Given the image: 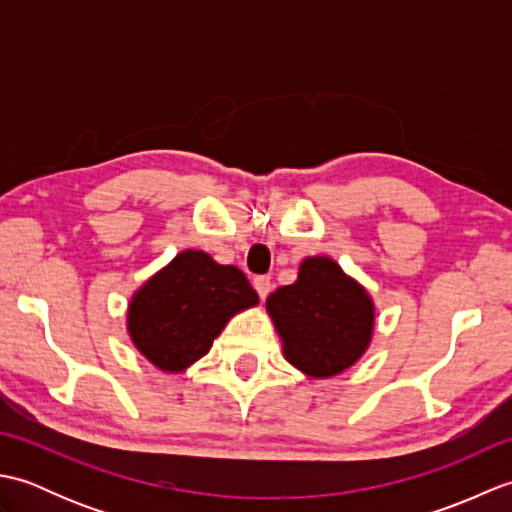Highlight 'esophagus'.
Here are the masks:
<instances>
[{
	"instance_id": "1",
	"label": "esophagus",
	"mask_w": 512,
	"mask_h": 512,
	"mask_svg": "<svg viewBox=\"0 0 512 512\" xmlns=\"http://www.w3.org/2000/svg\"><path fill=\"white\" fill-rule=\"evenodd\" d=\"M253 286H255V290H257L259 299H266L268 292H270V277H255Z\"/></svg>"
}]
</instances>
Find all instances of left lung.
<instances>
[{
    "label": "left lung",
    "mask_w": 512,
    "mask_h": 512,
    "mask_svg": "<svg viewBox=\"0 0 512 512\" xmlns=\"http://www.w3.org/2000/svg\"><path fill=\"white\" fill-rule=\"evenodd\" d=\"M284 356L312 378H330L365 354L374 332V301L330 257H308L297 281L266 299Z\"/></svg>",
    "instance_id": "8db88e82"
}]
</instances>
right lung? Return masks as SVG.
<instances>
[{"label":"right lung","mask_w":512,"mask_h":512,"mask_svg":"<svg viewBox=\"0 0 512 512\" xmlns=\"http://www.w3.org/2000/svg\"><path fill=\"white\" fill-rule=\"evenodd\" d=\"M257 303L242 270L217 264L202 250H182L136 290L127 330L149 363L178 374L211 350L233 314Z\"/></svg>","instance_id":"right-lung-1"}]
</instances>
